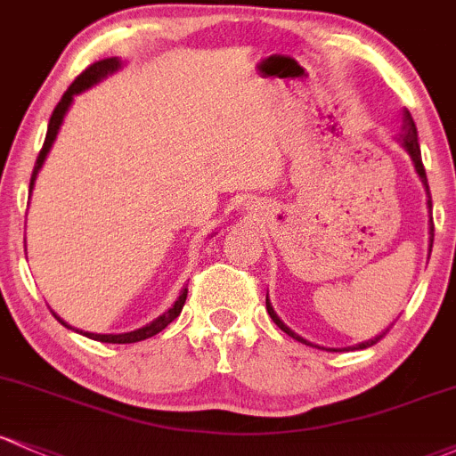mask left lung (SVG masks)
I'll return each instance as SVG.
<instances>
[{
    "instance_id": "left-lung-1",
    "label": "left lung",
    "mask_w": 456,
    "mask_h": 456,
    "mask_svg": "<svg viewBox=\"0 0 456 456\" xmlns=\"http://www.w3.org/2000/svg\"><path fill=\"white\" fill-rule=\"evenodd\" d=\"M398 142L403 144V149H404V151H407L409 158H411V162H413V168H415V173H418L419 182H422V186H424V192H427V197H428V199H427V208H428V214H433V203H431V192H428L427 171H424V164H422V153H419L418 129H415V123H413L411 114H409V110H403V127H400V136H398ZM433 232H435V229H433V216H431V220H428V236H431V238H428V251H431V248H433ZM266 309H268L270 318H273V322L277 324V327L281 329L283 333H288L289 338H294V339H297V342H303V344H307V346H316V344L307 342V339L301 338V335H298V333H294L292 329H289L288 324H285L283 320L277 316V312H274V309H273V303H270L268 294H266ZM385 331H387V329H385ZM385 331H383L381 335H377V338L368 339V342L354 344V346H348V348H350V350H359V348H368V346H372V344H377L379 339L383 338ZM316 348H322V350H348V348H324V346H316Z\"/></svg>"
}]
</instances>
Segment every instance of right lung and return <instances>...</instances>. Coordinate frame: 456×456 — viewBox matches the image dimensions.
Listing matches in <instances>:
<instances>
[{
	"label": "right lung",
	"instance_id": "right-lung-1",
	"mask_svg": "<svg viewBox=\"0 0 456 456\" xmlns=\"http://www.w3.org/2000/svg\"><path fill=\"white\" fill-rule=\"evenodd\" d=\"M123 64L125 62H123L121 58L99 60V62L90 64V67L82 75H77V77H75V82L71 84V86H69L67 93L62 94V99H60V102H58L56 110H53L52 118H49L47 136H45L43 149H41V153H38L37 164H34L32 179H29V194H32L34 183H37V177H38V173H41L45 159H47V155H49V151H52L53 142H56L60 127H62V123H64V117H67L69 108L73 106V99L77 97V94H82L84 90L97 86L99 82H103V79L110 77V75L121 71ZM186 297H188V285L182 289V294H179L177 301L173 303V307H168L167 312L162 314V316H158V318L153 320V322L144 324V327H140V329H136V331H129V333H90V331H79V329H73L71 324L64 322V320L60 318L56 312H52V314H53V316H56V320H58L60 324H64V327H67V329H73V331L86 335V338H90V339H97V342H106V344H134V342H142V339H147V338H153L155 333H159V331H162V329H167L168 324H171L173 320L177 318L179 314H182L183 303H186Z\"/></svg>",
	"mask_w": 456,
	"mask_h": 456
}]
</instances>
